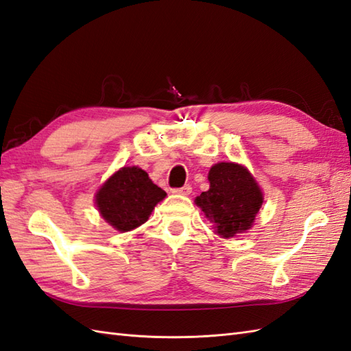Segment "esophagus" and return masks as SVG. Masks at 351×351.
I'll list each match as a JSON object with an SVG mask.
<instances>
[{"label": "esophagus", "instance_id": "esophagus-1", "mask_svg": "<svg viewBox=\"0 0 351 351\" xmlns=\"http://www.w3.org/2000/svg\"><path fill=\"white\" fill-rule=\"evenodd\" d=\"M191 185H184V186H181V189H175L172 193L173 194H181V195H189V194H191Z\"/></svg>", "mask_w": 351, "mask_h": 351}]
</instances>
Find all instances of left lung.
<instances>
[{
	"instance_id": "left-lung-1",
	"label": "left lung",
	"mask_w": 351,
	"mask_h": 351,
	"mask_svg": "<svg viewBox=\"0 0 351 351\" xmlns=\"http://www.w3.org/2000/svg\"><path fill=\"white\" fill-rule=\"evenodd\" d=\"M209 190L195 197L197 205L221 238L251 229L263 203V193L247 167L218 162L209 170Z\"/></svg>"
}]
</instances>
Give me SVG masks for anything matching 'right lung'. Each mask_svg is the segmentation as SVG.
Wrapping results in <instances>:
<instances>
[{
  "label": "right lung",
  "instance_id": "1",
  "mask_svg": "<svg viewBox=\"0 0 351 351\" xmlns=\"http://www.w3.org/2000/svg\"><path fill=\"white\" fill-rule=\"evenodd\" d=\"M166 195L141 167H122L97 191L95 205L113 229L130 232L148 221L154 208Z\"/></svg>",
  "mask_w": 351,
  "mask_h": 351
}]
</instances>
